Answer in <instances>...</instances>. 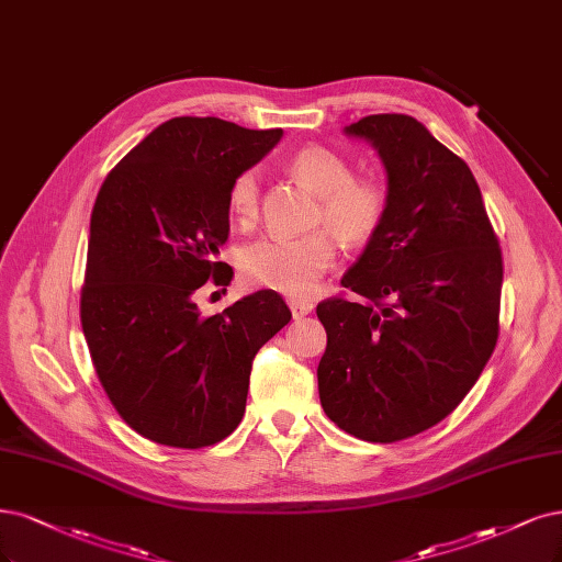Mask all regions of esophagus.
<instances>
[{
  "mask_svg": "<svg viewBox=\"0 0 562 562\" xmlns=\"http://www.w3.org/2000/svg\"><path fill=\"white\" fill-rule=\"evenodd\" d=\"M288 306H290V312H293L295 318H302V316L314 312V302L300 300V297H290V300H288Z\"/></svg>",
  "mask_w": 562,
  "mask_h": 562,
  "instance_id": "obj_1",
  "label": "esophagus"
}]
</instances>
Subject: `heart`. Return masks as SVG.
<instances>
[{
    "label": "heart",
    "mask_w": 562,
    "mask_h": 562,
    "mask_svg": "<svg viewBox=\"0 0 562 562\" xmlns=\"http://www.w3.org/2000/svg\"><path fill=\"white\" fill-rule=\"evenodd\" d=\"M290 171L321 198L318 218L348 244L370 241L385 218L389 195L379 181L351 177V162L325 146H304L290 158ZM232 218L248 225L258 214V177L241 171L229 186ZM337 246L330 232L304 237H265L244 248L241 277L254 288L285 295H304L335 262Z\"/></svg>",
    "instance_id": "b5f03b06"
}]
</instances>
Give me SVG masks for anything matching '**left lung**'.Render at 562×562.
<instances>
[{"label":"left lung","instance_id":"1","mask_svg":"<svg viewBox=\"0 0 562 562\" xmlns=\"http://www.w3.org/2000/svg\"><path fill=\"white\" fill-rule=\"evenodd\" d=\"M385 167L389 209L341 277L362 300L321 302L323 412L364 441L391 443L447 418L499 333L502 254L474 173L412 115L344 127Z\"/></svg>","mask_w":562,"mask_h":562}]
</instances>
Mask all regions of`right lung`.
I'll return each mask as SVG.
<instances>
[{
    "mask_svg": "<svg viewBox=\"0 0 562 562\" xmlns=\"http://www.w3.org/2000/svg\"><path fill=\"white\" fill-rule=\"evenodd\" d=\"M283 130L181 115L111 169L97 195L81 325L115 412L142 437L211 447L239 425L250 362L290 321L274 290L202 316L195 290L229 283L216 262L229 235V186Z\"/></svg>",
    "mask_w": 562,
    "mask_h": 562,
    "instance_id": "right-lung-1",
    "label": "right lung"
}]
</instances>
